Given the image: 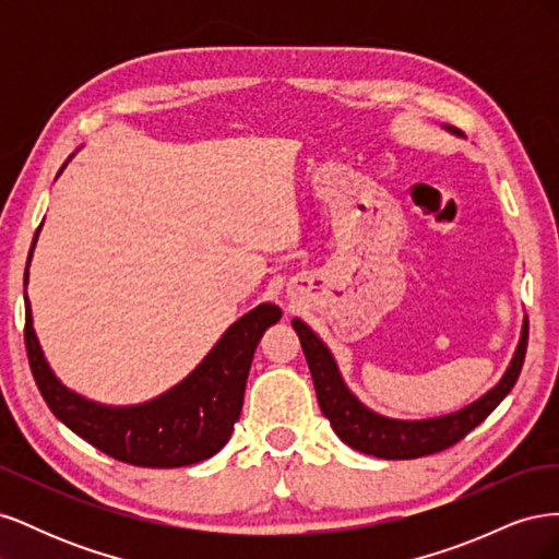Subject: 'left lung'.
I'll return each mask as SVG.
<instances>
[{"label":"left lung","mask_w":559,"mask_h":559,"mask_svg":"<svg viewBox=\"0 0 559 559\" xmlns=\"http://www.w3.org/2000/svg\"><path fill=\"white\" fill-rule=\"evenodd\" d=\"M443 128L448 132H454L450 126ZM292 326L298 333L302 352H306L319 408L324 417H329L333 431L349 448L364 454L380 456V460H417V456L441 452L456 441H462L471 429H476L509 396L522 370L530 335V321L524 317L520 341L509 368H506L501 380L492 389H487L480 399L448 415L427 419H396L370 411L368 405L357 399V394L345 384L331 349L306 321L296 317Z\"/></svg>","instance_id":"left-lung-1"}]
</instances>
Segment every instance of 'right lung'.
I'll return each instance as SVG.
<instances>
[{"instance_id":"obj_1","label":"right lung","mask_w":559,"mask_h":559,"mask_svg":"<svg viewBox=\"0 0 559 559\" xmlns=\"http://www.w3.org/2000/svg\"><path fill=\"white\" fill-rule=\"evenodd\" d=\"M72 160V156H70ZM67 163L60 167L64 170ZM58 173V175H60ZM39 230L32 242L27 267L35 251ZM25 267V289H27ZM282 310L275 302H261L226 329L181 382L134 405H107L76 394L64 386L48 366L39 337L32 324V306L25 294V345L32 376L39 392L64 427H70L83 441L118 462L177 468L191 466L222 450L240 419L247 376L253 352L265 329L277 324Z\"/></svg>"}]
</instances>
